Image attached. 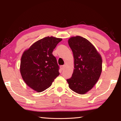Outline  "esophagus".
<instances>
[{
	"label": "esophagus",
	"instance_id": "esophagus-1",
	"mask_svg": "<svg viewBox=\"0 0 121 121\" xmlns=\"http://www.w3.org/2000/svg\"><path fill=\"white\" fill-rule=\"evenodd\" d=\"M65 65L61 66V70H63L64 69H65Z\"/></svg>",
	"mask_w": 121,
	"mask_h": 121
}]
</instances>
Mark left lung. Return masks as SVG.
Wrapping results in <instances>:
<instances>
[{
  "mask_svg": "<svg viewBox=\"0 0 121 121\" xmlns=\"http://www.w3.org/2000/svg\"><path fill=\"white\" fill-rule=\"evenodd\" d=\"M68 43L73 53L74 69L72 76L66 81L73 91L84 94L92 88L100 78L101 56L93 45L83 37H72Z\"/></svg>",
  "mask_w": 121,
  "mask_h": 121,
  "instance_id": "left-lung-1",
  "label": "left lung"
}]
</instances>
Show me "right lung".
<instances>
[{
  "mask_svg": "<svg viewBox=\"0 0 121 121\" xmlns=\"http://www.w3.org/2000/svg\"><path fill=\"white\" fill-rule=\"evenodd\" d=\"M61 38L46 37L33 43L23 53L20 72L25 83L38 92L44 91L59 76V66L52 55Z\"/></svg>",
  "mask_w": 121,
  "mask_h": 121,
  "instance_id": "1",
  "label": "right lung"
}]
</instances>
